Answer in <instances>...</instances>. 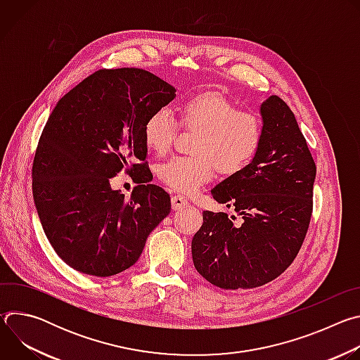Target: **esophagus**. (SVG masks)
<instances>
[{
	"mask_svg": "<svg viewBox=\"0 0 360 360\" xmlns=\"http://www.w3.org/2000/svg\"><path fill=\"white\" fill-rule=\"evenodd\" d=\"M171 202H172V210H174V211H179V210L185 208L186 205H188V199H186L185 196H182V195H175V196H172Z\"/></svg>",
	"mask_w": 360,
	"mask_h": 360,
	"instance_id": "1",
	"label": "esophagus"
}]
</instances>
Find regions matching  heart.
Masks as SVG:
<instances>
[{"label":"heart","mask_w":360,"mask_h":360,"mask_svg":"<svg viewBox=\"0 0 360 360\" xmlns=\"http://www.w3.org/2000/svg\"><path fill=\"white\" fill-rule=\"evenodd\" d=\"M182 125L199 132L192 157H174L158 167V178L181 193H193L208 184L217 169L235 174L258 152L264 127L255 112L242 111L219 92H205L182 105ZM179 124L168 108L153 111L143 125V139L153 152L164 155L178 135Z\"/></svg>","instance_id":"obj_1"}]
</instances>
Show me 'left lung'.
I'll use <instances>...</instances> for the list:
<instances>
[{"mask_svg":"<svg viewBox=\"0 0 360 360\" xmlns=\"http://www.w3.org/2000/svg\"><path fill=\"white\" fill-rule=\"evenodd\" d=\"M264 135L250 164L211 192L242 222L203 211L192 239L196 271L222 289H250L293 262L309 228L316 165L293 112L278 95L261 105Z\"/></svg>","mask_w":360,"mask_h":360,"instance_id":"left-lung-1","label":"left lung"}]
</instances>
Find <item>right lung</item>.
<instances>
[{
    "label": "right lung",
    "mask_w": 360,
    "mask_h": 360,
    "mask_svg": "<svg viewBox=\"0 0 360 360\" xmlns=\"http://www.w3.org/2000/svg\"><path fill=\"white\" fill-rule=\"evenodd\" d=\"M176 89L141 68L99 70L51 112L32 164L42 229L60 258L92 276L131 268L148 235L168 217L171 198L149 184L143 125ZM125 169L140 185L127 201L109 178Z\"/></svg>",
    "instance_id": "1"
}]
</instances>
